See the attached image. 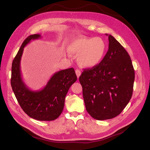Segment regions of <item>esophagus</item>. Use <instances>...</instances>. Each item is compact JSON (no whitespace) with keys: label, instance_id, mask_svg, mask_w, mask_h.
<instances>
[{"label":"esophagus","instance_id":"34e87169","mask_svg":"<svg viewBox=\"0 0 150 150\" xmlns=\"http://www.w3.org/2000/svg\"><path fill=\"white\" fill-rule=\"evenodd\" d=\"M76 75H77V77H78V78H79V77L80 76V75H81V71H80L79 69H77L76 70Z\"/></svg>","mask_w":150,"mask_h":150}]
</instances>
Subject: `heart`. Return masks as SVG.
Returning a JSON list of instances; mask_svg holds the SVG:
<instances>
[{
    "mask_svg": "<svg viewBox=\"0 0 150 150\" xmlns=\"http://www.w3.org/2000/svg\"><path fill=\"white\" fill-rule=\"evenodd\" d=\"M107 45L101 38L79 36L68 46V51L78 56V62L81 67L91 68L97 66L106 53Z\"/></svg>",
    "mask_w": 150,
    "mask_h": 150,
    "instance_id": "b5f03b06",
    "label": "heart"
}]
</instances>
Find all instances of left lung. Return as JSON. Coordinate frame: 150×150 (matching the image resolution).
Masks as SVG:
<instances>
[{
	"mask_svg": "<svg viewBox=\"0 0 150 150\" xmlns=\"http://www.w3.org/2000/svg\"><path fill=\"white\" fill-rule=\"evenodd\" d=\"M100 63L79 76L86 111L98 120L119 115L133 94L134 70L128 53L111 35Z\"/></svg>",
	"mask_w": 150,
	"mask_h": 150,
	"instance_id": "left-lung-1",
	"label": "left lung"
}]
</instances>
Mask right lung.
Returning <instances> with one entry per match:
<instances>
[{"instance_id":"obj_1","label":"right lung","mask_w":150,"mask_h":150,"mask_svg":"<svg viewBox=\"0 0 150 150\" xmlns=\"http://www.w3.org/2000/svg\"><path fill=\"white\" fill-rule=\"evenodd\" d=\"M40 36L29 35L22 44L12 64L11 83L18 103L27 115L39 121H52L61 114L66 94L77 80V76L71 67L54 74L46 87L40 91H31L25 87L20 72L21 56L25 45L31 39H38Z\"/></svg>"}]
</instances>
